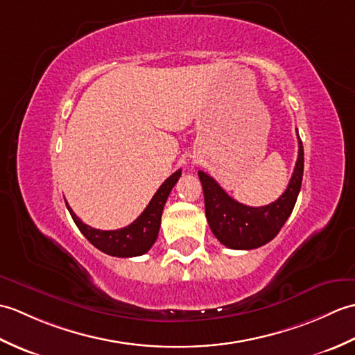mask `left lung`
<instances>
[{
  "label": "left lung",
  "mask_w": 355,
  "mask_h": 355,
  "mask_svg": "<svg viewBox=\"0 0 355 355\" xmlns=\"http://www.w3.org/2000/svg\"><path fill=\"white\" fill-rule=\"evenodd\" d=\"M299 139V134H297ZM205 192L206 218L220 243L235 250H252L270 243L291 215L304 177V146L299 139V154L285 192L268 206L250 207L229 197L206 172H198Z\"/></svg>",
  "instance_id": "obj_1"
}]
</instances>
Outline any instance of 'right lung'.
<instances>
[{"label":"right lung","instance_id":"obj_1","mask_svg":"<svg viewBox=\"0 0 355 355\" xmlns=\"http://www.w3.org/2000/svg\"><path fill=\"white\" fill-rule=\"evenodd\" d=\"M182 177V169L173 172L172 175L166 180V182L158 187V191L149 201L146 209L143 210L141 215L126 225L123 229L117 230H99L93 229L82 223L76 214L73 212L69 202L65 201L67 209L73 218L74 224L78 225V229L82 232L89 243H92L96 248H99L101 252L107 253L110 256H117V258H132V256L145 254L158 236V230H160L162 223V214L163 207L166 205L172 187L177 184L178 178Z\"/></svg>","mask_w":355,"mask_h":355}]
</instances>
